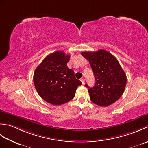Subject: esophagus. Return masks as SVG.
Wrapping results in <instances>:
<instances>
[{
  "label": "esophagus",
  "instance_id": "obj_1",
  "mask_svg": "<svg viewBox=\"0 0 148 148\" xmlns=\"http://www.w3.org/2000/svg\"><path fill=\"white\" fill-rule=\"evenodd\" d=\"M81 82H82L83 84H84V83H85V81H84V78H81Z\"/></svg>",
  "mask_w": 148,
  "mask_h": 148
}]
</instances>
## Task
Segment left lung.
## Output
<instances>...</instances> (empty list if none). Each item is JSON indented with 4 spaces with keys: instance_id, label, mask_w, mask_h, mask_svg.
Listing matches in <instances>:
<instances>
[{
    "instance_id": "left-lung-1",
    "label": "left lung",
    "mask_w": 148,
    "mask_h": 148,
    "mask_svg": "<svg viewBox=\"0 0 148 148\" xmlns=\"http://www.w3.org/2000/svg\"><path fill=\"white\" fill-rule=\"evenodd\" d=\"M89 61L95 84L88 88L90 98L95 104L107 107L120 98L127 84V76L118 60L111 53L104 49L98 51L81 53Z\"/></svg>"
}]
</instances>
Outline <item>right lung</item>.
Returning a JSON list of instances; mask_svg holds the SVG:
<instances>
[{
  "label": "right lung",
  "instance_id": "add662e5",
  "mask_svg": "<svg viewBox=\"0 0 148 148\" xmlns=\"http://www.w3.org/2000/svg\"><path fill=\"white\" fill-rule=\"evenodd\" d=\"M70 55L58 51L48 55L37 67L34 74V83L37 93L46 102L62 105L74 98L77 88L82 83L67 64Z\"/></svg>",
  "mask_w": 148,
  "mask_h": 148
}]
</instances>
